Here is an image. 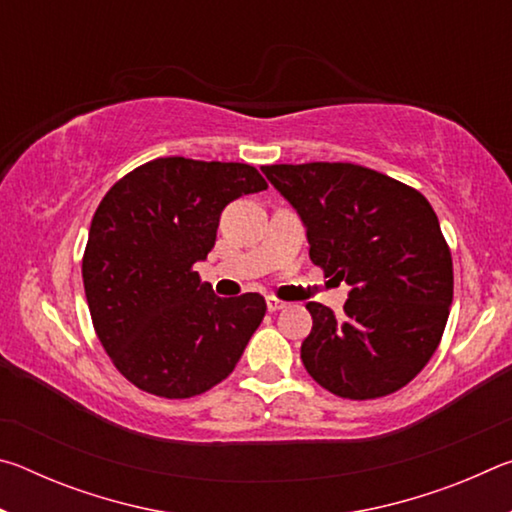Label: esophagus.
<instances>
[{
	"label": "esophagus",
	"instance_id": "34e87169",
	"mask_svg": "<svg viewBox=\"0 0 512 512\" xmlns=\"http://www.w3.org/2000/svg\"><path fill=\"white\" fill-rule=\"evenodd\" d=\"M287 305H289V302H284V300L275 298V296H268V298H266V307H268V311H271V314H275V311L284 309Z\"/></svg>",
	"mask_w": 512,
	"mask_h": 512
}]
</instances>
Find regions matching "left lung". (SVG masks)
Masks as SVG:
<instances>
[{"mask_svg": "<svg viewBox=\"0 0 512 512\" xmlns=\"http://www.w3.org/2000/svg\"><path fill=\"white\" fill-rule=\"evenodd\" d=\"M262 171L298 210L311 262L352 287L343 318L307 302V372L345 400L400 391L436 352L454 298L452 250L433 207L418 189L352 162Z\"/></svg>", "mask_w": 512, "mask_h": 512, "instance_id": "1", "label": "left lung"}]
</instances>
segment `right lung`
Masks as SVG:
<instances>
[{"mask_svg":"<svg viewBox=\"0 0 512 512\" xmlns=\"http://www.w3.org/2000/svg\"><path fill=\"white\" fill-rule=\"evenodd\" d=\"M266 187L250 164L173 155L101 198L83 253L85 298L103 350L140 391L187 400L235 370L266 302L214 296L194 264L212 250L223 207Z\"/></svg>","mask_w":512,"mask_h":512,"instance_id":"1","label":"right lung"}]
</instances>
